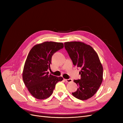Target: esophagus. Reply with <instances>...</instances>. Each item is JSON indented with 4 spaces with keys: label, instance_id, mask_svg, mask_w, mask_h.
<instances>
[{
    "label": "esophagus",
    "instance_id": "34e87169",
    "mask_svg": "<svg viewBox=\"0 0 123 123\" xmlns=\"http://www.w3.org/2000/svg\"><path fill=\"white\" fill-rule=\"evenodd\" d=\"M65 80L66 81H67V83H70V82H72V79H65Z\"/></svg>",
    "mask_w": 123,
    "mask_h": 123
}]
</instances>
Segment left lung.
Listing matches in <instances>:
<instances>
[{
  "label": "left lung",
  "mask_w": 123,
  "mask_h": 123,
  "mask_svg": "<svg viewBox=\"0 0 123 123\" xmlns=\"http://www.w3.org/2000/svg\"><path fill=\"white\" fill-rule=\"evenodd\" d=\"M64 44L73 65L81 68L80 80H74L79 88L72 94L80 100L90 98L103 80V68L98 56L92 47L83 42H66Z\"/></svg>",
  "instance_id": "1"
}]
</instances>
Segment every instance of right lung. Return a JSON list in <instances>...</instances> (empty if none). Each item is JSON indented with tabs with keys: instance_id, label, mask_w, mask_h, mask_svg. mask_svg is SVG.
I'll return each instance as SVG.
<instances>
[{
	"instance_id": "1",
	"label": "right lung",
	"mask_w": 123,
	"mask_h": 123,
	"mask_svg": "<svg viewBox=\"0 0 123 123\" xmlns=\"http://www.w3.org/2000/svg\"><path fill=\"white\" fill-rule=\"evenodd\" d=\"M64 47L62 43L45 42L37 44L30 51L23 72V79L28 91L38 99L48 98L55 85L63 78L49 74L52 56Z\"/></svg>"
}]
</instances>
